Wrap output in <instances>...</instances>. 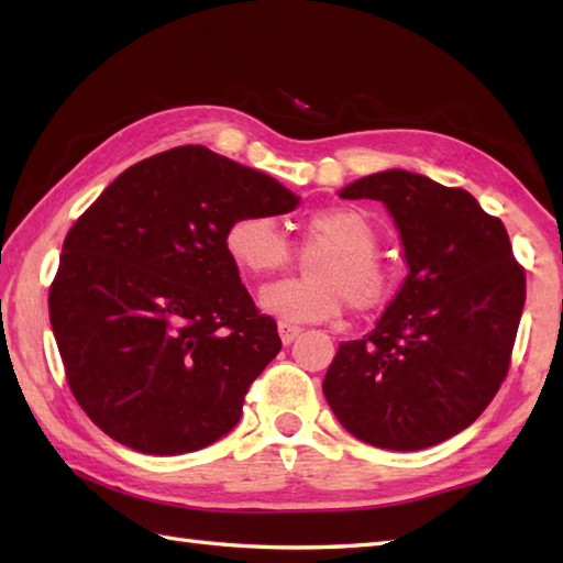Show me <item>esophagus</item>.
<instances>
[{"label": "esophagus", "mask_w": 563, "mask_h": 563, "mask_svg": "<svg viewBox=\"0 0 563 563\" xmlns=\"http://www.w3.org/2000/svg\"><path fill=\"white\" fill-rule=\"evenodd\" d=\"M278 333H280V341H283L285 345H290L297 336H300L302 329L295 327V324H288V321H280V324H278Z\"/></svg>", "instance_id": "obj_1"}]
</instances>
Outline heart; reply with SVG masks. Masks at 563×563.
Masks as SVG:
<instances>
[{
	"label": "heart",
	"instance_id": "1",
	"mask_svg": "<svg viewBox=\"0 0 563 563\" xmlns=\"http://www.w3.org/2000/svg\"><path fill=\"white\" fill-rule=\"evenodd\" d=\"M379 234L373 220L355 208H329L305 220L307 278L283 280L261 290L263 312L285 321H327L345 300L353 312H375L391 295V271L375 251ZM224 251L246 278L278 273L292 258V246L268 212L242 214L224 232Z\"/></svg>",
	"mask_w": 563,
	"mask_h": 563
}]
</instances>
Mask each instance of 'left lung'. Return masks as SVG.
<instances>
[{
    "instance_id": "left-lung-1",
    "label": "left lung",
    "mask_w": 563,
    "mask_h": 563,
    "mask_svg": "<svg viewBox=\"0 0 563 563\" xmlns=\"http://www.w3.org/2000/svg\"><path fill=\"white\" fill-rule=\"evenodd\" d=\"M339 196L385 202L409 275L375 329L339 345L321 389L357 440L397 452L438 445L472 426L508 375L525 271L504 222L462 188L389 169Z\"/></svg>"
}]
</instances>
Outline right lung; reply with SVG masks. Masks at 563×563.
Returning <instances> with one entry per match:
<instances>
[{
  "label": "right lung",
  "mask_w": 563,
  "mask_h": 563,
  "mask_svg": "<svg viewBox=\"0 0 563 563\" xmlns=\"http://www.w3.org/2000/svg\"><path fill=\"white\" fill-rule=\"evenodd\" d=\"M297 206L268 174L186 145L130 166L75 222L47 307L69 389L106 435L184 454L239 423L283 343L224 232L242 214Z\"/></svg>",
  "instance_id": "add662e5"
}]
</instances>
